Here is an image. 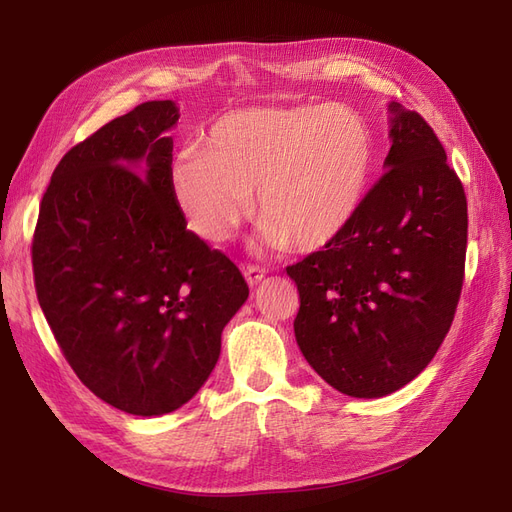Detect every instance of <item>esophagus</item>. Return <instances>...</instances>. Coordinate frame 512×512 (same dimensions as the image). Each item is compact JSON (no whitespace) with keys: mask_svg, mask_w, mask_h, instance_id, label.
<instances>
[{"mask_svg":"<svg viewBox=\"0 0 512 512\" xmlns=\"http://www.w3.org/2000/svg\"><path fill=\"white\" fill-rule=\"evenodd\" d=\"M243 273H245V280L250 286H258L262 280H265V271H262L260 267H254V265H247Z\"/></svg>","mask_w":512,"mask_h":512,"instance_id":"34e87169","label":"esophagus"}]
</instances>
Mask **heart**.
<instances>
[{"mask_svg": "<svg viewBox=\"0 0 512 512\" xmlns=\"http://www.w3.org/2000/svg\"><path fill=\"white\" fill-rule=\"evenodd\" d=\"M378 162L371 123L342 104H262L230 111L179 156L170 194L185 224L226 243L243 220L271 247L318 252L361 213Z\"/></svg>", "mask_w": 512, "mask_h": 512, "instance_id": "b5f03b06", "label": "heart"}]
</instances>
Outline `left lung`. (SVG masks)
Masks as SVG:
<instances>
[{
  "label": "left lung",
  "mask_w": 512,
  "mask_h": 512,
  "mask_svg": "<svg viewBox=\"0 0 512 512\" xmlns=\"http://www.w3.org/2000/svg\"><path fill=\"white\" fill-rule=\"evenodd\" d=\"M386 173L329 247L286 267L299 290L297 344L322 380L350 397H384L429 365L463 286L468 200L442 143L391 104Z\"/></svg>",
  "instance_id": "1"
}]
</instances>
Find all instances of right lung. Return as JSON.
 Instances as JSON below:
<instances>
[{
  "label": "right lung",
  "mask_w": 512,
  "mask_h": 512,
  "mask_svg": "<svg viewBox=\"0 0 512 512\" xmlns=\"http://www.w3.org/2000/svg\"><path fill=\"white\" fill-rule=\"evenodd\" d=\"M173 100L138 104L74 145L32 241L38 303L74 374L136 416L181 408L220 359L250 288L185 228L170 194Z\"/></svg>",
  "instance_id": "1"
}]
</instances>
